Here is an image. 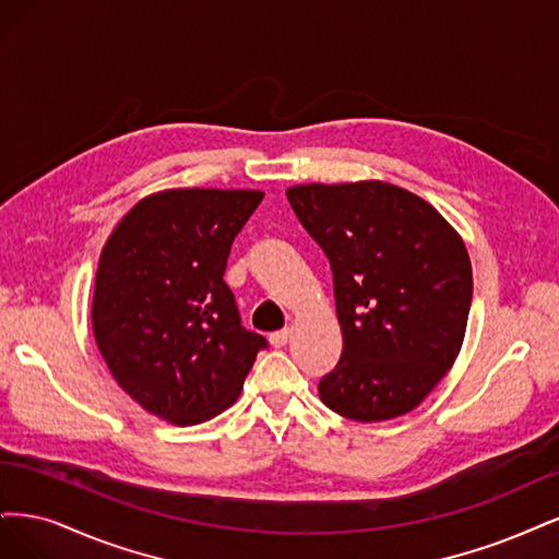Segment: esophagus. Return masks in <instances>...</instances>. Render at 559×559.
Wrapping results in <instances>:
<instances>
[{
	"label": "esophagus",
	"mask_w": 559,
	"mask_h": 559,
	"mask_svg": "<svg viewBox=\"0 0 559 559\" xmlns=\"http://www.w3.org/2000/svg\"><path fill=\"white\" fill-rule=\"evenodd\" d=\"M287 338H290V330H281V332H274L272 336H269L274 348H283L287 344Z\"/></svg>",
	"instance_id": "obj_1"
}]
</instances>
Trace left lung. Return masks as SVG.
<instances>
[{"label":"left lung","mask_w":559,"mask_h":559,"mask_svg":"<svg viewBox=\"0 0 559 559\" xmlns=\"http://www.w3.org/2000/svg\"><path fill=\"white\" fill-rule=\"evenodd\" d=\"M285 194L330 260L344 332L320 400L357 423L404 416L462 348L474 287L462 239L437 209L390 183H311Z\"/></svg>","instance_id":"left-lung-1"}]
</instances>
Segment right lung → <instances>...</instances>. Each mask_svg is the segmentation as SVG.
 Here are the masks:
<instances>
[{
	"instance_id": "right-lung-1",
	"label": "right lung",
	"mask_w": 559,
	"mask_h": 559,
	"mask_svg": "<svg viewBox=\"0 0 559 559\" xmlns=\"http://www.w3.org/2000/svg\"><path fill=\"white\" fill-rule=\"evenodd\" d=\"M258 190H165L141 200L106 241L93 330L118 385L174 425L234 404L262 334L241 325L223 281L234 239L260 206Z\"/></svg>"
}]
</instances>
